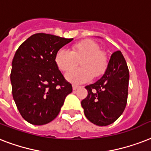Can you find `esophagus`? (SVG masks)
I'll return each mask as SVG.
<instances>
[{
  "instance_id": "esophagus-1",
  "label": "esophagus",
  "mask_w": 151,
  "mask_h": 151,
  "mask_svg": "<svg viewBox=\"0 0 151 151\" xmlns=\"http://www.w3.org/2000/svg\"><path fill=\"white\" fill-rule=\"evenodd\" d=\"M81 88L80 86H78V85H73V90H76L78 88Z\"/></svg>"
}]
</instances>
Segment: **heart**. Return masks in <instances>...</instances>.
<instances>
[{"label": "heart", "mask_w": 151, "mask_h": 151, "mask_svg": "<svg viewBox=\"0 0 151 151\" xmlns=\"http://www.w3.org/2000/svg\"><path fill=\"white\" fill-rule=\"evenodd\" d=\"M80 61L81 68L65 73V78L72 83H85L92 77L102 75L108 66V57L100 50L99 46L92 40H83L75 43L70 51L60 49L55 55V64L61 70L69 71Z\"/></svg>", "instance_id": "heart-1"}]
</instances>
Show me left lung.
<instances>
[{"mask_svg": "<svg viewBox=\"0 0 151 151\" xmlns=\"http://www.w3.org/2000/svg\"><path fill=\"white\" fill-rule=\"evenodd\" d=\"M129 70L119 50L111 55L99 80L87 86L88 96L81 101L86 118L97 126L112 124L124 112L127 101Z\"/></svg>", "mask_w": 151, "mask_h": 151, "instance_id": "8db88e82", "label": "left lung"}]
</instances>
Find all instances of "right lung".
I'll use <instances>...</instances> for the list:
<instances>
[{
    "instance_id": "right-lung-1",
    "label": "right lung",
    "mask_w": 151,
    "mask_h": 151,
    "mask_svg": "<svg viewBox=\"0 0 151 151\" xmlns=\"http://www.w3.org/2000/svg\"><path fill=\"white\" fill-rule=\"evenodd\" d=\"M73 40L37 33L16 51L10 74L12 96L22 117L30 124L43 125L55 119L72 92L55 58Z\"/></svg>"
}]
</instances>
